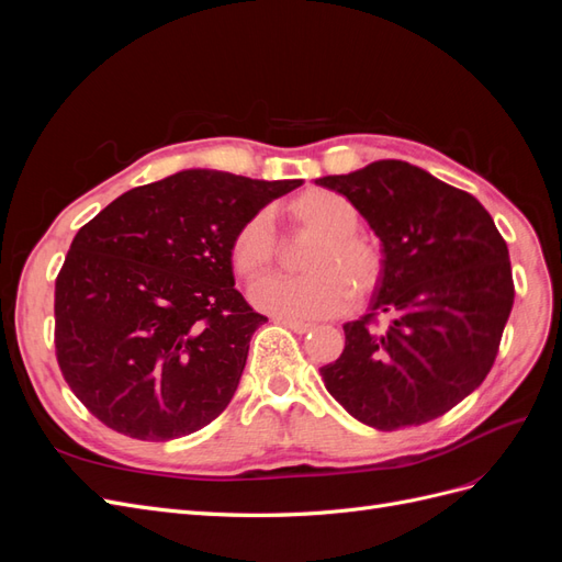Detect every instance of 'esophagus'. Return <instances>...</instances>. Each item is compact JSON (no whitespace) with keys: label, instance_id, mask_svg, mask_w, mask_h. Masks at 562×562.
Returning a JSON list of instances; mask_svg holds the SVG:
<instances>
[{"label":"esophagus","instance_id":"34e87169","mask_svg":"<svg viewBox=\"0 0 562 562\" xmlns=\"http://www.w3.org/2000/svg\"><path fill=\"white\" fill-rule=\"evenodd\" d=\"M277 321L283 323L285 328H291V330H295V333H300V335L314 330V323H304V321H295V318H277Z\"/></svg>","mask_w":562,"mask_h":562}]
</instances>
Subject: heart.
<instances>
[{"mask_svg":"<svg viewBox=\"0 0 562 562\" xmlns=\"http://www.w3.org/2000/svg\"><path fill=\"white\" fill-rule=\"evenodd\" d=\"M288 217L302 229L316 234L302 260L307 274L267 279L252 288V302L281 318H323L345 312L356 295H366L382 277V255L359 229V211L342 194L310 190L285 206ZM279 241L271 217L252 213L234 234L232 260L244 279H258L274 267Z\"/></svg>","mask_w":562,"mask_h":562,"instance_id":"obj_1","label":"heart"}]
</instances>
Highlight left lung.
I'll return each mask as SVG.
<instances>
[{
  "label": "left lung",
  "mask_w": 562,
  "mask_h": 562,
  "mask_svg": "<svg viewBox=\"0 0 562 562\" xmlns=\"http://www.w3.org/2000/svg\"><path fill=\"white\" fill-rule=\"evenodd\" d=\"M345 194L382 246L368 314L321 368L330 396L380 431L431 422L481 386L514 307L508 248L483 203L398 159L314 180ZM375 315L387 328L372 329Z\"/></svg>",
  "instance_id": "obj_1"
}]
</instances>
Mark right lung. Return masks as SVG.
Returning <instances> with one entry per match:
<instances>
[{
	"label": "right lung",
	"instance_id": "1",
	"mask_svg": "<svg viewBox=\"0 0 562 562\" xmlns=\"http://www.w3.org/2000/svg\"><path fill=\"white\" fill-rule=\"evenodd\" d=\"M300 184L187 168L77 232L56 279V353L100 422L173 440L225 411L267 321L234 288V234Z\"/></svg>",
	"mask_w": 562,
	"mask_h": 562
}]
</instances>
